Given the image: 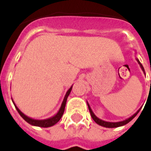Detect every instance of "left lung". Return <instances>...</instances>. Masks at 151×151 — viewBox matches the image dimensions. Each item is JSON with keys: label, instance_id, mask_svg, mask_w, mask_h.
<instances>
[{"label": "left lung", "instance_id": "obj_1", "mask_svg": "<svg viewBox=\"0 0 151 151\" xmlns=\"http://www.w3.org/2000/svg\"><path fill=\"white\" fill-rule=\"evenodd\" d=\"M137 62L139 63V66H140L141 69L143 70V73L145 74V70H144V68H143V65H142V64L139 62V61L138 58H137ZM145 76H146V74H145ZM86 103H87L88 108H89V111H90V114H91V117H92V119H93V121H94L96 124H98L99 125H101V126H103V127H106V128H117V127H120V126H122V125H126V124L129 123L130 121H132V119H134L135 117L137 116V114H138L139 111L141 109V108H140L138 110V111H137V112H136V113H135L134 114H132V116L129 117V118H128L127 119H125V120H123V121L116 122H111L104 121V120H102V119L97 118V117L95 115L94 113L93 112L92 109H91V108H90V104H89V103H88V102H86Z\"/></svg>", "mask_w": 151, "mask_h": 151}]
</instances>
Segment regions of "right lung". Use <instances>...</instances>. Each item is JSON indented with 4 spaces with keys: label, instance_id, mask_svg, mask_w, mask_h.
I'll use <instances>...</instances> for the list:
<instances>
[{
    "label": "right lung",
    "instance_id": "add662e5",
    "mask_svg": "<svg viewBox=\"0 0 151 151\" xmlns=\"http://www.w3.org/2000/svg\"><path fill=\"white\" fill-rule=\"evenodd\" d=\"M72 89V86L69 88V89H68V91L66 92V94L65 96V97H64L63 101H62V103H61V108H59L58 111L57 112L54 116L50 117V118H48V119H35L27 116V115L23 114V113H22V112L19 109V108L17 107L16 104H14L13 99H12V102L13 104H14V107H15L16 110L19 113V114L21 115L22 118L25 121L27 122L28 123L32 125H34V126H39V127H42V128H47V127H50V126L55 125V124H56L57 122H58L59 120L61 119V117H62V115H63L64 114V111H65V108L67 98H68V96H69Z\"/></svg>",
    "mask_w": 151,
    "mask_h": 151
}]
</instances>
